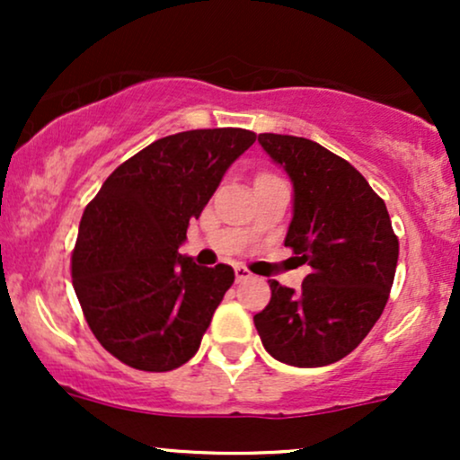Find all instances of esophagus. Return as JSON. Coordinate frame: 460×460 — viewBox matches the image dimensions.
<instances>
[{
  "mask_svg": "<svg viewBox=\"0 0 460 460\" xmlns=\"http://www.w3.org/2000/svg\"><path fill=\"white\" fill-rule=\"evenodd\" d=\"M252 274H251V270H248V268H244V266H235V281L237 283H242V281H246V279H251Z\"/></svg>",
  "mask_w": 460,
  "mask_h": 460,
  "instance_id": "esophagus-1",
  "label": "esophagus"
}]
</instances>
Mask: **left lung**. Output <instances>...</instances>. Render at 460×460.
I'll list each match as a JSON object with an SVG mask.
<instances>
[{"mask_svg": "<svg viewBox=\"0 0 460 460\" xmlns=\"http://www.w3.org/2000/svg\"><path fill=\"white\" fill-rule=\"evenodd\" d=\"M260 145L288 172L294 216L285 246L309 266L294 292L270 283L255 315L261 344L277 361L322 367L350 355L387 305L398 237L385 200L352 164L298 136L260 134Z\"/></svg>", "mask_w": 460, "mask_h": 460, "instance_id": "1", "label": "left lung"}]
</instances>
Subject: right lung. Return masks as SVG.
<instances>
[{
    "instance_id": "add662e5",
    "label": "right lung",
    "mask_w": 460,
    "mask_h": 460,
    "mask_svg": "<svg viewBox=\"0 0 460 460\" xmlns=\"http://www.w3.org/2000/svg\"><path fill=\"white\" fill-rule=\"evenodd\" d=\"M255 140L237 128L166 136L120 164L84 209L73 288L93 335L125 366L168 372L197 355L235 274L197 266L179 246Z\"/></svg>"
}]
</instances>
